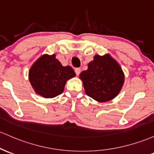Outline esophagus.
Instances as JSON below:
<instances>
[{
  "label": "esophagus",
  "mask_w": 154,
  "mask_h": 154,
  "mask_svg": "<svg viewBox=\"0 0 154 154\" xmlns=\"http://www.w3.org/2000/svg\"><path fill=\"white\" fill-rule=\"evenodd\" d=\"M74 71H75V73H76V75L77 76H79L80 74V69L79 68H76L74 69Z\"/></svg>",
  "instance_id": "esophagus-1"
}]
</instances>
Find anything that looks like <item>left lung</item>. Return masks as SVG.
<instances>
[{"label": "left lung", "mask_w": 154, "mask_h": 154, "mask_svg": "<svg viewBox=\"0 0 154 154\" xmlns=\"http://www.w3.org/2000/svg\"><path fill=\"white\" fill-rule=\"evenodd\" d=\"M80 74L85 94L98 102L111 100L118 95L124 81L120 65L110 55H96Z\"/></svg>", "instance_id": "obj_1"}]
</instances>
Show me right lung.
Returning <instances> with one entry per match:
<instances>
[{
	"mask_svg": "<svg viewBox=\"0 0 154 154\" xmlns=\"http://www.w3.org/2000/svg\"><path fill=\"white\" fill-rule=\"evenodd\" d=\"M74 76L73 69L69 66H63L55 55H45L31 66L29 80L36 94L53 98L63 93L66 81Z\"/></svg>",
	"mask_w": 154,
	"mask_h": 154,
	"instance_id": "right-lung-1",
	"label": "right lung"
}]
</instances>
